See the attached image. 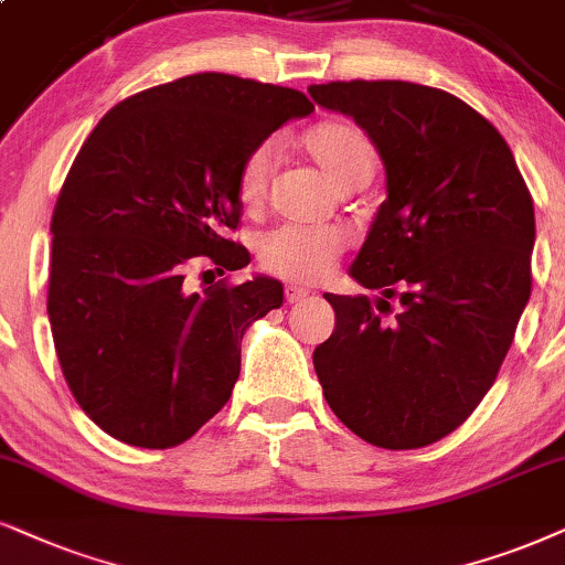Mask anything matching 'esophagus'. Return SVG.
I'll return each instance as SVG.
<instances>
[{"mask_svg": "<svg viewBox=\"0 0 565 565\" xmlns=\"http://www.w3.org/2000/svg\"><path fill=\"white\" fill-rule=\"evenodd\" d=\"M284 297H287L289 305H295V302H302V299L307 297V291L299 289V287H287V289H284Z\"/></svg>", "mask_w": 565, "mask_h": 565, "instance_id": "1", "label": "esophagus"}]
</instances>
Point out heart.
Listing matches in <instances>:
<instances>
[{"instance_id":"b5f03b06","label":"heart","mask_w":565,"mask_h":565,"mask_svg":"<svg viewBox=\"0 0 565 565\" xmlns=\"http://www.w3.org/2000/svg\"><path fill=\"white\" fill-rule=\"evenodd\" d=\"M299 148L339 190L365 188L377 167V148L365 127L352 119H320L299 138ZM274 177V146L263 142L242 161L237 174V198L242 209L255 213L268 198ZM347 239L339 230H302L281 226L263 234L258 242V263L270 276L291 284H316L331 274L344 253Z\"/></svg>"}]
</instances>
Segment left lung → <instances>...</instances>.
Instances as JSON below:
<instances>
[{
	"mask_svg": "<svg viewBox=\"0 0 565 565\" xmlns=\"http://www.w3.org/2000/svg\"><path fill=\"white\" fill-rule=\"evenodd\" d=\"M307 93L365 127L388 188L352 266L383 297L326 295L335 328L312 354L318 381L362 440L430 446L477 409L509 354L532 295V195L503 135L451 93L406 81Z\"/></svg>",
	"mask_w": 565,
	"mask_h": 565,
	"instance_id": "1",
	"label": "left lung"
}]
</instances>
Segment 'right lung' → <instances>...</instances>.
Instances as JSON below:
<instances>
[{"mask_svg":"<svg viewBox=\"0 0 565 565\" xmlns=\"http://www.w3.org/2000/svg\"><path fill=\"white\" fill-rule=\"evenodd\" d=\"M312 109L302 90L198 73L119 102L83 142L54 205L46 310L64 381L111 438L174 448L230 402L242 333L284 302L276 278L226 276L249 263L226 237L237 174ZM198 265L225 276L203 296L183 284Z\"/></svg>","mask_w":565,"mask_h":565,"instance_id":"add662e5","label":"right lung"}]
</instances>
